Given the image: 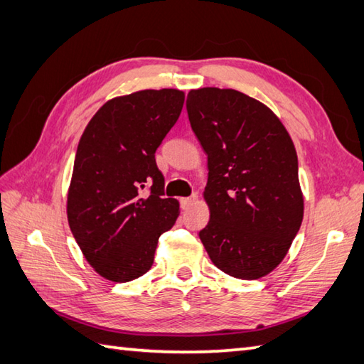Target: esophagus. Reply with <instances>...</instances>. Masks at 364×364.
<instances>
[{
  "mask_svg": "<svg viewBox=\"0 0 364 364\" xmlns=\"http://www.w3.org/2000/svg\"><path fill=\"white\" fill-rule=\"evenodd\" d=\"M197 202V196L192 194L191 197H186V198H181V206L184 208V210H188V208H191L192 205H194Z\"/></svg>",
  "mask_w": 364,
  "mask_h": 364,
  "instance_id": "1",
  "label": "esophagus"
}]
</instances>
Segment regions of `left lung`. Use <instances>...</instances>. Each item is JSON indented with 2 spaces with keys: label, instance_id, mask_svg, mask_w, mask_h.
Masks as SVG:
<instances>
[{
  "label": "left lung",
  "instance_id": "8db88e82",
  "mask_svg": "<svg viewBox=\"0 0 364 364\" xmlns=\"http://www.w3.org/2000/svg\"><path fill=\"white\" fill-rule=\"evenodd\" d=\"M186 109L210 170L211 218L198 236L222 272L257 280L280 264L304 219L296 149L267 106L235 89L191 90Z\"/></svg>",
  "mask_w": 364,
  "mask_h": 364
}]
</instances>
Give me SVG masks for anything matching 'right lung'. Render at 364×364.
<instances>
[{
  "label": "right lung",
  "mask_w": 364,
  "mask_h": 364,
  "mask_svg": "<svg viewBox=\"0 0 364 364\" xmlns=\"http://www.w3.org/2000/svg\"><path fill=\"white\" fill-rule=\"evenodd\" d=\"M176 89L141 90L109 100L84 129L76 150L68 225L84 257L111 282L149 272L158 239L180 205L164 197L154 153L183 109Z\"/></svg>",
  "instance_id": "right-lung-1"
}]
</instances>
